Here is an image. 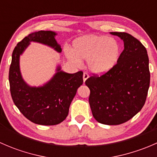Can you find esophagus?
<instances>
[{"mask_svg":"<svg viewBox=\"0 0 157 157\" xmlns=\"http://www.w3.org/2000/svg\"><path fill=\"white\" fill-rule=\"evenodd\" d=\"M89 77V74H87V73L84 72L83 73V82H85L86 80V79H87Z\"/></svg>","mask_w":157,"mask_h":157,"instance_id":"esophagus-1","label":"esophagus"}]
</instances>
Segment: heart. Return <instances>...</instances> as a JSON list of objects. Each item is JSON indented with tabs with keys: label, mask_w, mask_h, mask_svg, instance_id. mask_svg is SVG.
Wrapping results in <instances>:
<instances>
[{
	"label": "heart",
	"mask_w": 157,
	"mask_h": 157,
	"mask_svg": "<svg viewBox=\"0 0 157 157\" xmlns=\"http://www.w3.org/2000/svg\"><path fill=\"white\" fill-rule=\"evenodd\" d=\"M121 46L112 37L98 35H86L73 42L72 49L66 52L74 64L80 65L82 60H87L89 69L96 74H104L118 62Z\"/></svg>",
	"instance_id": "heart-1"
}]
</instances>
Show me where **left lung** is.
<instances>
[{"label":"left lung","instance_id":"obj_1","mask_svg":"<svg viewBox=\"0 0 157 157\" xmlns=\"http://www.w3.org/2000/svg\"><path fill=\"white\" fill-rule=\"evenodd\" d=\"M124 41L118 62L107 72L93 74L85 81L90 90L89 102L98 122L118 125L129 121L144 105L150 74L147 49L127 33L113 32Z\"/></svg>","mask_w":157,"mask_h":157}]
</instances>
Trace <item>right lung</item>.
<instances>
[{
    "label": "right lung",
    "instance_id": "right-lung-1",
    "mask_svg": "<svg viewBox=\"0 0 157 157\" xmlns=\"http://www.w3.org/2000/svg\"><path fill=\"white\" fill-rule=\"evenodd\" d=\"M55 35L54 32L41 30L26 36L13 49L9 71L10 94L14 104L27 119L41 125H55L67 118L70 105L83 82L82 71L67 74L60 71V67L53 78L41 87H30L22 79L20 55L31 41L49 45L61 52Z\"/></svg>",
    "mask_w": 157,
    "mask_h": 157
}]
</instances>
